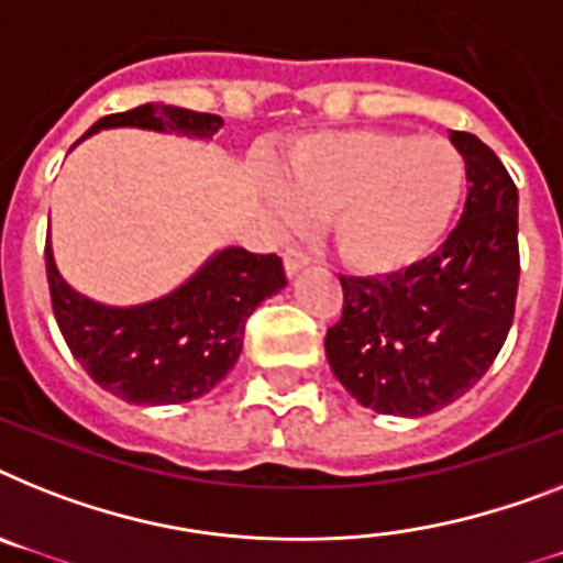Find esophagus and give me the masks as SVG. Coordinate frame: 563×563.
Listing matches in <instances>:
<instances>
[{
    "label": "esophagus",
    "instance_id": "34e87169",
    "mask_svg": "<svg viewBox=\"0 0 563 563\" xmlns=\"http://www.w3.org/2000/svg\"><path fill=\"white\" fill-rule=\"evenodd\" d=\"M283 266H286V274H289V277H295V274H300L309 266V257H306L300 249L291 245V249H286V254H283Z\"/></svg>",
    "mask_w": 563,
    "mask_h": 563
}]
</instances>
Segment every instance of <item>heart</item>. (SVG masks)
Returning <instances> with one entry per match:
<instances>
[{
    "instance_id": "b5f03b06",
    "label": "heart",
    "mask_w": 563,
    "mask_h": 563,
    "mask_svg": "<svg viewBox=\"0 0 563 563\" xmlns=\"http://www.w3.org/2000/svg\"><path fill=\"white\" fill-rule=\"evenodd\" d=\"M466 186L461 151L409 131H329L289 151L268 209L280 220L325 217L349 268L389 277L418 266L450 234Z\"/></svg>"
}]
</instances>
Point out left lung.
Masks as SVG:
<instances>
[{
	"label": "left lung",
	"mask_w": 563,
	"mask_h": 563,
	"mask_svg": "<svg viewBox=\"0 0 563 563\" xmlns=\"http://www.w3.org/2000/svg\"><path fill=\"white\" fill-rule=\"evenodd\" d=\"M466 163L461 223L418 266L340 277L343 318L325 332L334 377L366 409L423 418L478 384L507 340L518 295V188L495 151L452 131Z\"/></svg>",
	"instance_id": "1"
}]
</instances>
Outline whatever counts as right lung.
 <instances>
[{
	"instance_id": "1",
	"label": "right lung",
	"mask_w": 563,
	"mask_h": 563,
	"mask_svg": "<svg viewBox=\"0 0 563 563\" xmlns=\"http://www.w3.org/2000/svg\"><path fill=\"white\" fill-rule=\"evenodd\" d=\"M108 129L209 143L223 129V117L145 102L102 117L82 140ZM45 268L56 323L74 357L102 389L134 406L186 404L214 389L243 352L249 314L286 286L277 254H252L240 245L217 249L177 289L134 306L99 303L74 289L56 266L51 240Z\"/></svg>"
}]
</instances>
